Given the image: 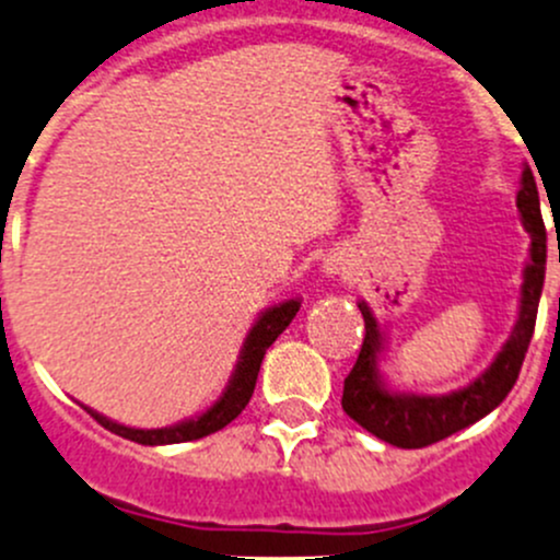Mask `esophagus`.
Here are the masks:
<instances>
[{
  "instance_id": "1",
  "label": "esophagus",
  "mask_w": 560,
  "mask_h": 560,
  "mask_svg": "<svg viewBox=\"0 0 560 560\" xmlns=\"http://www.w3.org/2000/svg\"><path fill=\"white\" fill-rule=\"evenodd\" d=\"M325 270L327 273H338V270H341V262H338V259H327Z\"/></svg>"
}]
</instances>
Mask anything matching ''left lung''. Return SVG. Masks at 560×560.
Masks as SVG:
<instances>
[{"label": "left lung", "instance_id": "obj_1", "mask_svg": "<svg viewBox=\"0 0 560 560\" xmlns=\"http://www.w3.org/2000/svg\"><path fill=\"white\" fill-rule=\"evenodd\" d=\"M517 208H521L525 230L530 233V262L525 268L521 319H517L515 330H512L510 341L499 352L495 363L474 385L457 389L453 395H442V398L389 393L380 382V374H376V352H380L382 341L380 325H376L369 306L360 303V312H363L365 319V336L358 360H354L352 371L343 380L341 406L358 425H363L365 431L374 433L382 442L404 450H420L428 447V444L442 442V439L453 436V433L490 415L517 382L530 336H534L547 262V230L545 222H541L534 173L528 167L523 171V189L517 191Z\"/></svg>", "mask_w": 560, "mask_h": 560}]
</instances>
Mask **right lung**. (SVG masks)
<instances>
[{
  "label": "right lung",
  "instance_id": "right-lung-1",
  "mask_svg": "<svg viewBox=\"0 0 560 560\" xmlns=\"http://www.w3.org/2000/svg\"><path fill=\"white\" fill-rule=\"evenodd\" d=\"M298 308H301V303L287 301L281 303V306L268 308V312L259 316L257 325H254L252 332H248L244 352H241V363L238 369H235L228 389H224L222 398H219L206 415L197 417V420L180 422V425H173V428H156V431H140V428L118 425V422L107 420V417L89 409V406H83V409H86L100 425L107 428L110 433H116V436H124L129 439V442H138V444H151V447H154V444H180V442H195V439L211 436V433L222 431L224 425H230V422L246 409L248 398H252L254 393V385H257V374H259V365H262L265 349H268L270 343L287 330V325H290L292 316L298 314Z\"/></svg>",
  "mask_w": 560,
  "mask_h": 560
}]
</instances>
